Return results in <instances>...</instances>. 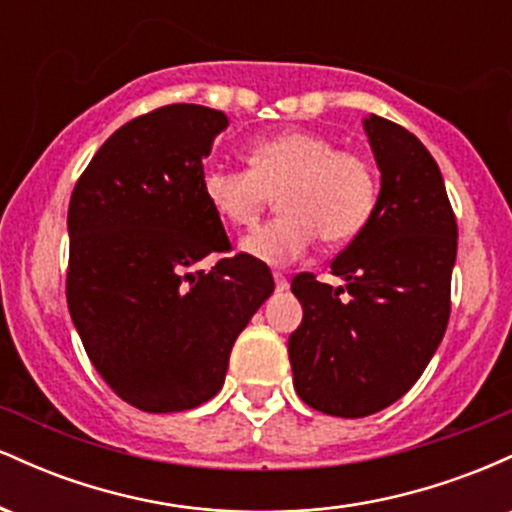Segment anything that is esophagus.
Masks as SVG:
<instances>
[{
  "instance_id": "1",
  "label": "esophagus",
  "mask_w": 512,
  "mask_h": 512,
  "mask_svg": "<svg viewBox=\"0 0 512 512\" xmlns=\"http://www.w3.org/2000/svg\"><path fill=\"white\" fill-rule=\"evenodd\" d=\"M274 284H276V291H279V293L289 291V279H286V276L281 272H274Z\"/></svg>"
}]
</instances>
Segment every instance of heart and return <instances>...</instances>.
<instances>
[{"mask_svg":"<svg viewBox=\"0 0 512 512\" xmlns=\"http://www.w3.org/2000/svg\"><path fill=\"white\" fill-rule=\"evenodd\" d=\"M248 170L209 166L202 195L228 226L250 228L276 195L281 211L243 240V250L267 264L303 257L320 236L339 245L366 226L375 207V175L354 151L308 129H289L250 146Z\"/></svg>","mask_w":512,"mask_h":512,"instance_id":"heart-1","label":"heart"}]
</instances>
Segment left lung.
<instances>
[{"label":"left lung","instance_id":"obj_1","mask_svg":"<svg viewBox=\"0 0 512 512\" xmlns=\"http://www.w3.org/2000/svg\"><path fill=\"white\" fill-rule=\"evenodd\" d=\"M380 168L366 226L332 260L344 286L296 274L303 322L289 337L293 387L322 414L361 419L407 395L450 317L457 221L438 163L397 122L363 120Z\"/></svg>","mask_w":512,"mask_h":512}]
</instances>
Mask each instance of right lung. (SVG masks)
<instances>
[{
  "label": "right lung",
  "instance_id": "add662e5",
  "mask_svg": "<svg viewBox=\"0 0 512 512\" xmlns=\"http://www.w3.org/2000/svg\"><path fill=\"white\" fill-rule=\"evenodd\" d=\"M221 110L175 103L134 117L91 158L69 202L67 305L98 375L149 414L195 409L272 296L269 267L238 252L187 274L226 231L202 195Z\"/></svg>",
  "mask_w": 512,
  "mask_h": 512
}]
</instances>
